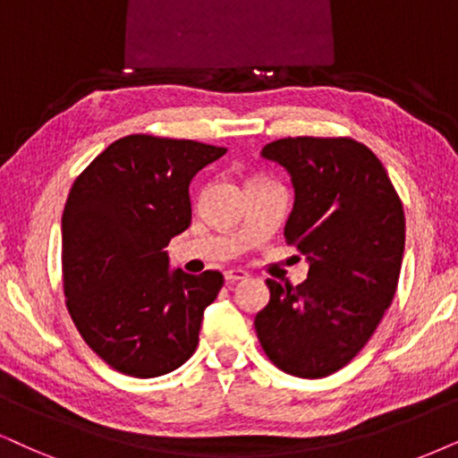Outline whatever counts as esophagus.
<instances>
[{
  "mask_svg": "<svg viewBox=\"0 0 458 458\" xmlns=\"http://www.w3.org/2000/svg\"><path fill=\"white\" fill-rule=\"evenodd\" d=\"M224 276H225V283H236V281L247 279V272L241 268H228L224 272Z\"/></svg>",
  "mask_w": 458,
  "mask_h": 458,
  "instance_id": "34e87169",
  "label": "esophagus"
}]
</instances>
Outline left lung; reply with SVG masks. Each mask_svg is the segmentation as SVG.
<instances>
[{
  "mask_svg": "<svg viewBox=\"0 0 458 458\" xmlns=\"http://www.w3.org/2000/svg\"><path fill=\"white\" fill-rule=\"evenodd\" d=\"M262 156L292 175L285 241L309 259V276L296 287L266 281L270 300L253 326L276 368L323 378L366 346L395 298L402 199L383 162L351 137L276 139Z\"/></svg>",
  "mask_w": 458,
  "mask_h": 458,
  "instance_id": "left-lung-1",
  "label": "left lung"
}]
</instances>
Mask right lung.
I'll use <instances>...</instances> for the list:
<instances>
[{
    "label": "right lung",
    "instance_id": "obj_1",
    "mask_svg": "<svg viewBox=\"0 0 458 458\" xmlns=\"http://www.w3.org/2000/svg\"><path fill=\"white\" fill-rule=\"evenodd\" d=\"M225 148L129 135L75 177L63 211V287L80 335L107 366L156 378L199 346L222 272L169 270L165 247L192 222L190 182Z\"/></svg>",
    "mask_w": 458,
    "mask_h": 458
}]
</instances>
